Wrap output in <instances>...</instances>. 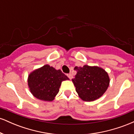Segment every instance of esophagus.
I'll return each mask as SVG.
<instances>
[{
  "label": "esophagus",
  "instance_id": "34e87169",
  "mask_svg": "<svg viewBox=\"0 0 134 134\" xmlns=\"http://www.w3.org/2000/svg\"><path fill=\"white\" fill-rule=\"evenodd\" d=\"M67 77H68L69 78V79H72V75L71 74H67Z\"/></svg>",
  "mask_w": 134,
  "mask_h": 134
}]
</instances>
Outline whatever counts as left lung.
Returning <instances> with one entry per match:
<instances>
[{
    "label": "left lung",
    "instance_id": "obj_1",
    "mask_svg": "<svg viewBox=\"0 0 134 134\" xmlns=\"http://www.w3.org/2000/svg\"><path fill=\"white\" fill-rule=\"evenodd\" d=\"M77 71L72 79L79 98L83 101H93L103 95L110 84V77L103 69L85 65L75 67Z\"/></svg>",
    "mask_w": 134,
    "mask_h": 134
}]
</instances>
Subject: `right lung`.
Returning a JSON list of instances; mask_svg holds the SVG:
<instances>
[{
    "mask_svg": "<svg viewBox=\"0 0 134 134\" xmlns=\"http://www.w3.org/2000/svg\"><path fill=\"white\" fill-rule=\"evenodd\" d=\"M69 80L60 70L44 65L29 74L27 84L35 98L45 101H52L59 91L62 81Z\"/></svg>",
    "mask_w": 134,
    "mask_h": 134,
    "instance_id": "right-lung-1",
    "label": "right lung"
}]
</instances>
